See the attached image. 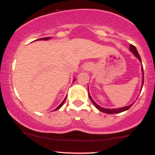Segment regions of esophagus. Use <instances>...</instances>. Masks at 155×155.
Returning <instances> with one entry per match:
<instances>
[{
  "mask_svg": "<svg viewBox=\"0 0 155 155\" xmlns=\"http://www.w3.org/2000/svg\"><path fill=\"white\" fill-rule=\"evenodd\" d=\"M87 70H90V69H91V68H89V67H87Z\"/></svg>",
  "mask_w": 155,
  "mask_h": 155,
  "instance_id": "esophagus-1",
  "label": "esophagus"
}]
</instances>
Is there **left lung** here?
I'll list each match as a JSON object with an SVG mask.
<instances>
[{
  "label": "left lung",
  "mask_w": 155,
  "mask_h": 155,
  "mask_svg": "<svg viewBox=\"0 0 155 155\" xmlns=\"http://www.w3.org/2000/svg\"><path fill=\"white\" fill-rule=\"evenodd\" d=\"M130 51H131L133 53L135 54V56L137 58H138V59H139L140 61H141V58H140V56L139 53H138V51H137V48H136L135 46H134L133 44H131V45L130 46ZM143 71V69H142ZM142 84H143V83ZM89 97H90V99L91 100V101H92V103L94 104V106L97 108L98 110H100L101 111H102V112L104 113H107V114H115V113H120V112H122V111H126V110H128L129 108H130V107H131L133 104H131V105H129V106H126V107H121V108H114V109H107V108H104V107H100V106L98 105V104H97L94 101V100H93L92 98H91V95H90V94H89Z\"/></svg>",
  "instance_id": "obj_1"
}]
</instances>
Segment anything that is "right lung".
Returning a JSON list of instances; mask_svg holds the SVG:
<instances>
[{
  "label": "right lung",
  "instance_id": "right-lung-1",
  "mask_svg": "<svg viewBox=\"0 0 155 155\" xmlns=\"http://www.w3.org/2000/svg\"><path fill=\"white\" fill-rule=\"evenodd\" d=\"M48 39H50V37H44V38H40V39H38V40H48ZM65 100H66V97L64 98V100L62 102H61V104H60V105H59L58 107L57 108H56V109H55V110H58V109H59V108H60V107H61V106L63 105V104H64V101H65Z\"/></svg>",
  "mask_w": 155,
  "mask_h": 155
}]
</instances>
